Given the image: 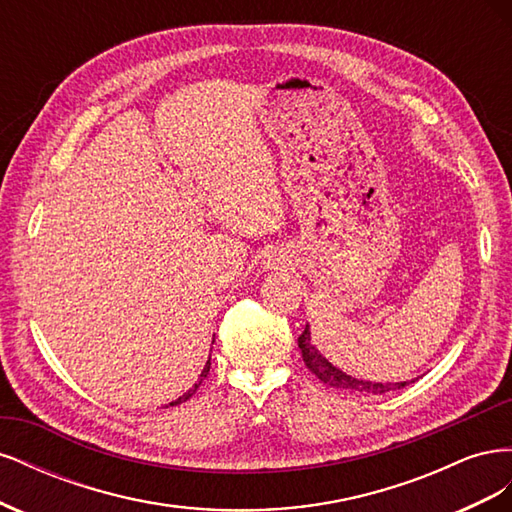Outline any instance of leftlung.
Returning <instances> with one entry per match:
<instances>
[{"label": "left lung", "mask_w": 512, "mask_h": 512, "mask_svg": "<svg viewBox=\"0 0 512 512\" xmlns=\"http://www.w3.org/2000/svg\"><path fill=\"white\" fill-rule=\"evenodd\" d=\"M299 348L303 354V361L307 365V369L316 374L318 380H322L324 384L335 386V389H344V391H352V393H374V395H382L389 391H397L401 386H406L408 382H365V380H356L348 374H344L342 369L333 367L324 356L312 346V337H309V327H305V331L299 335Z\"/></svg>", "instance_id": "1"}]
</instances>
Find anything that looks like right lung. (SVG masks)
<instances>
[{
    "label": "right lung",
    "instance_id": "obj_1",
    "mask_svg": "<svg viewBox=\"0 0 512 512\" xmlns=\"http://www.w3.org/2000/svg\"><path fill=\"white\" fill-rule=\"evenodd\" d=\"M209 369H211V356H209V361H207V365H205V369H203V374H200V380L194 384V389H190L188 393H183L179 399H175L173 401V404H170V406H175V404H181V401H188L194 393H196V389H198V386H200V382H203L205 378H207V374H209Z\"/></svg>",
    "mask_w": 512,
    "mask_h": 512
}]
</instances>
